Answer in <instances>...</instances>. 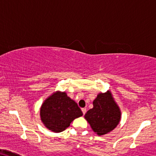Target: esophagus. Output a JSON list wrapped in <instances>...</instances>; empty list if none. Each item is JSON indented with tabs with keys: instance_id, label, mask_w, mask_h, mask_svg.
Masks as SVG:
<instances>
[{
	"instance_id": "esophagus-1",
	"label": "esophagus",
	"mask_w": 156,
	"mask_h": 156,
	"mask_svg": "<svg viewBox=\"0 0 156 156\" xmlns=\"http://www.w3.org/2000/svg\"><path fill=\"white\" fill-rule=\"evenodd\" d=\"M81 110H82V112H83V115H84V114H85L86 112V108H82Z\"/></svg>"
}]
</instances>
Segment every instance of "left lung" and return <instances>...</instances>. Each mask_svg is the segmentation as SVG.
I'll return each instance as SVG.
<instances>
[{
    "label": "left lung",
    "mask_w": 156,
    "mask_h": 156,
    "mask_svg": "<svg viewBox=\"0 0 156 156\" xmlns=\"http://www.w3.org/2000/svg\"><path fill=\"white\" fill-rule=\"evenodd\" d=\"M93 108L88 110L84 118L92 130L99 136L108 134L119 125L121 111L110 91L98 94L93 102Z\"/></svg>",
    "instance_id": "8db88e82"
}]
</instances>
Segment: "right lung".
Masks as SVG:
<instances>
[{
    "mask_svg": "<svg viewBox=\"0 0 156 156\" xmlns=\"http://www.w3.org/2000/svg\"><path fill=\"white\" fill-rule=\"evenodd\" d=\"M83 115L77 103L65 91H57L47 97L40 108L41 120L48 130L62 132L71 122Z\"/></svg>",
    "mask_w": 156,
    "mask_h": 156,
    "instance_id": "right-lung-1",
    "label": "right lung"
}]
</instances>
